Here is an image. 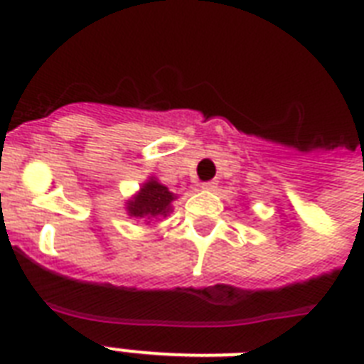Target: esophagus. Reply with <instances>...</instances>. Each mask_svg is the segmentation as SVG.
Wrapping results in <instances>:
<instances>
[{"instance_id":"esophagus-1","label":"esophagus","mask_w":364,"mask_h":364,"mask_svg":"<svg viewBox=\"0 0 364 364\" xmlns=\"http://www.w3.org/2000/svg\"><path fill=\"white\" fill-rule=\"evenodd\" d=\"M202 188H204V191H215L217 183L215 181H205V183H202Z\"/></svg>"}]
</instances>
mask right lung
I'll return each instance as SVG.
<instances>
[{"instance_id": "1", "label": "right lung", "mask_w": 364, "mask_h": 364, "mask_svg": "<svg viewBox=\"0 0 364 364\" xmlns=\"http://www.w3.org/2000/svg\"><path fill=\"white\" fill-rule=\"evenodd\" d=\"M176 198V194L170 193L168 187L151 177L147 183H143L139 193L126 202V211H128V215L136 217V219L166 217L171 211V202Z\"/></svg>"}]
</instances>
